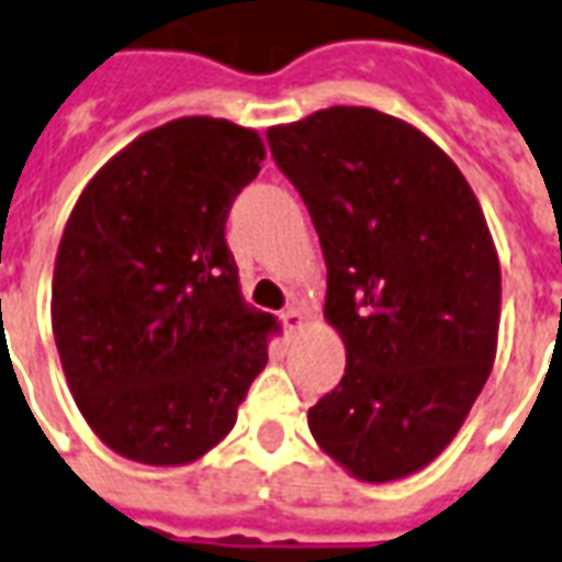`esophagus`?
I'll list each match as a JSON object with an SVG mask.
<instances>
[{
    "instance_id": "obj_1",
    "label": "esophagus",
    "mask_w": 562,
    "mask_h": 562,
    "mask_svg": "<svg viewBox=\"0 0 562 562\" xmlns=\"http://www.w3.org/2000/svg\"><path fill=\"white\" fill-rule=\"evenodd\" d=\"M281 326H284L286 335H293V331L305 326V314L299 307H286L284 314H281Z\"/></svg>"
}]
</instances>
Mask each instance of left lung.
Instances as JSON below:
<instances>
[{
	"label": "left lung",
	"instance_id": "1",
	"mask_svg": "<svg viewBox=\"0 0 562 562\" xmlns=\"http://www.w3.org/2000/svg\"><path fill=\"white\" fill-rule=\"evenodd\" d=\"M266 138L319 234L326 319L346 344L307 426L358 480L415 474L495 361L501 266L483 210L436 142L376 109L331 105Z\"/></svg>",
	"mask_w": 562,
	"mask_h": 562
}]
</instances>
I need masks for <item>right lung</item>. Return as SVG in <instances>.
Instances as JSON below:
<instances>
[{
    "label": "right lung",
    "mask_w": 562,
    "mask_h": 562,
    "mask_svg": "<svg viewBox=\"0 0 562 562\" xmlns=\"http://www.w3.org/2000/svg\"><path fill=\"white\" fill-rule=\"evenodd\" d=\"M222 117L156 126L76 201L53 276V335L88 426L145 465H186L236 424L276 319L239 296L225 239L263 162Z\"/></svg>",
    "instance_id": "right-lung-1"
}]
</instances>
